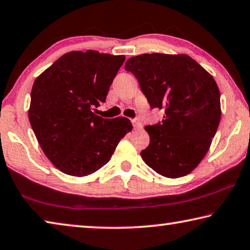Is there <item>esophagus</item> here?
I'll list each match as a JSON object with an SVG mask.
<instances>
[{
	"label": "esophagus",
	"mask_w": 250,
	"mask_h": 250,
	"mask_svg": "<svg viewBox=\"0 0 250 250\" xmlns=\"http://www.w3.org/2000/svg\"><path fill=\"white\" fill-rule=\"evenodd\" d=\"M132 125H133V128H134L135 130H142V128H143L142 124H141V122L139 121L138 119L132 120Z\"/></svg>",
	"instance_id": "1"
}]
</instances>
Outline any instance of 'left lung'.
Masks as SVG:
<instances>
[{
	"label": "left lung",
	"instance_id": "obj_1",
	"mask_svg": "<svg viewBox=\"0 0 250 250\" xmlns=\"http://www.w3.org/2000/svg\"><path fill=\"white\" fill-rule=\"evenodd\" d=\"M125 69L134 75L152 109H163V120L146 125L150 145L141 151L146 166L176 179L191 173L209 149L221 121L216 82L188 55L142 54Z\"/></svg>",
	"mask_w": 250,
	"mask_h": 250
}]
</instances>
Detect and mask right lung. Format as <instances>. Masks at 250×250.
Wrapping results in <instances>:
<instances>
[{
	"label": "right lung",
	"instance_id": "1",
	"mask_svg": "<svg viewBox=\"0 0 250 250\" xmlns=\"http://www.w3.org/2000/svg\"><path fill=\"white\" fill-rule=\"evenodd\" d=\"M125 59L95 50L70 52L34 82L29 122L45 155L65 174L98 171L132 130L125 117L104 119L92 111L105 101Z\"/></svg>",
	"mask_w": 250,
	"mask_h": 250
}]
</instances>
